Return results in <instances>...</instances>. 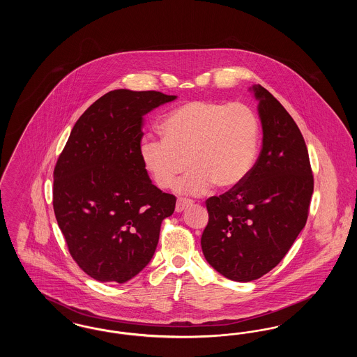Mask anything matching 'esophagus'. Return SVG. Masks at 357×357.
<instances>
[{
  "instance_id": "34e87169",
  "label": "esophagus",
  "mask_w": 357,
  "mask_h": 357,
  "mask_svg": "<svg viewBox=\"0 0 357 357\" xmlns=\"http://www.w3.org/2000/svg\"><path fill=\"white\" fill-rule=\"evenodd\" d=\"M192 204H194V201H191V199H186V198H178V201H176V206H175V211H176V213H181V211H183L185 208H187L188 206H191Z\"/></svg>"
}]
</instances>
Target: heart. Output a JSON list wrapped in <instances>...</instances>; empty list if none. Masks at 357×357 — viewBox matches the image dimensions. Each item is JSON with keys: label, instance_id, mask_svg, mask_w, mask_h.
<instances>
[{"label": "heart", "instance_id": "obj_1", "mask_svg": "<svg viewBox=\"0 0 357 357\" xmlns=\"http://www.w3.org/2000/svg\"><path fill=\"white\" fill-rule=\"evenodd\" d=\"M163 139H144L140 158L155 185L170 188L179 182L183 194L199 195L215 185L233 188L253 169L259 124L245 104L194 100L172 111L162 124Z\"/></svg>", "mask_w": 357, "mask_h": 357}]
</instances>
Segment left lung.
<instances>
[{"label": "left lung", "mask_w": 357, "mask_h": 357, "mask_svg": "<svg viewBox=\"0 0 357 357\" xmlns=\"http://www.w3.org/2000/svg\"><path fill=\"white\" fill-rule=\"evenodd\" d=\"M262 149L246 179L206 201L208 222L201 238L207 262L229 280L249 282L275 268L304 229L313 174L296 121L262 85Z\"/></svg>", "instance_id": "8db88e82"}]
</instances>
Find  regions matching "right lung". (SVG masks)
<instances>
[{"mask_svg": "<svg viewBox=\"0 0 357 357\" xmlns=\"http://www.w3.org/2000/svg\"><path fill=\"white\" fill-rule=\"evenodd\" d=\"M176 96L115 89L85 109L53 171V210L69 253L100 282L123 284L151 261L176 198L140 158L143 115Z\"/></svg>", "mask_w": 357, "mask_h": 357, "instance_id": "obj_1", "label": "right lung"}]
</instances>
